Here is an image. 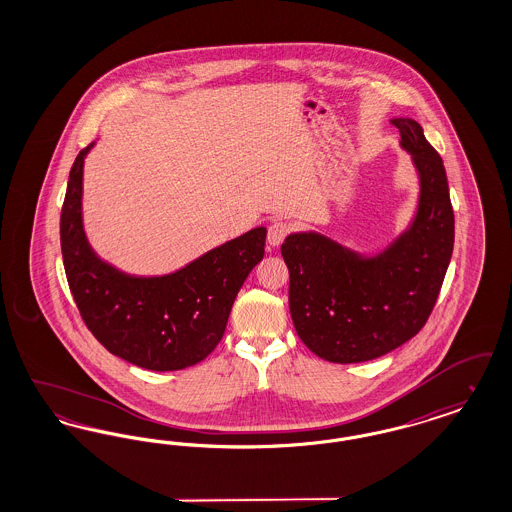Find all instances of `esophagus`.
I'll use <instances>...</instances> for the list:
<instances>
[{
	"label": "esophagus",
	"instance_id": "esophagus-1",
	"mask_svg": "<svg viewBox=\"0 0 512 512\" xmlns=\"http://www.w3.org/2000/svg\"><path fill=\"white\" fill-rule=\"evenodd\" d=\"M292 232V226L286 220H272L268 224L267 242L272 247H278L286 240V236Z\"/></svg>",
	"mask_w": 512,
	"mask_h": 512
}]
</instances>
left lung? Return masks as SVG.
I'll return each instance as SVG.
<instances>
[{
  "label": "left lung",
  "mask_w": 512,
  "mask_h": 512,
  "mask_svg": "<svg viewBox=\"0 0 512 512\" xmlns=\"http://www.w3.org/2000/svg\"><path fill=\"white\" fill-rule=\"evenodd\" d=\"M413 155L420 201L411 228L374 257L315 232L290 234V313L301 341L324 361L363 363L414 338L430 317L455 242V215L438 151L413 119H393Z\"/></svg>",
  "instance_id": "8db88e82"
}]
</instances>
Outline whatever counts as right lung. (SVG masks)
<instances>
[{"instance_id": "obj_1", "label": "right lung", "mask_w": 512, "mask_h": 512, "mask_svg": "<svg viewBox=\"0 0 512 512\" xmlns=\"http://www.w3.org/2000/svg\"><path fill=\"white\" fill-rule=\"evenodd\" d=\"M84 147L61 209V251L80 317L113 355L147 370L201 363L222 340L234 299L265 255L267 228L211 249L167 276L136 278L96 257L82 228Z\"/></svg>"}]
</instances>
